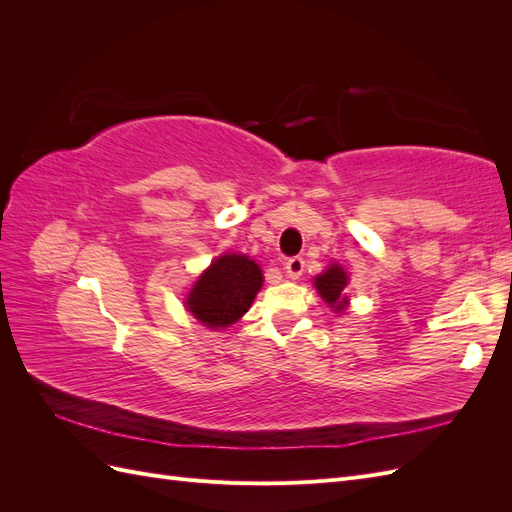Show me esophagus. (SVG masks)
Returning <instances> with one entry per match:
<instances>
[{"instance_id":"34e87169","label":"esophagus","mask_w":512,"mask_h":512,"mask_svg":"<svg viewBox=\"0 0 512 512\" xmlns=\"http://www.w3.org/2000/svg\"><path fill=\"white\" fill-rule=\"evenodd\" d=\"M303 269H305V260L301 256H292L284 262V271L288 277H292V280H297V277L303 275Z\"/></svg>"}]
</instances>
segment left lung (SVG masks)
I'll list each match as a JSON object with an SVG mask.
<instances>
[{
  "mask_svg": "<svg viewBox=\"0 0 512 512\" xmlns=\"http://www.w3.org/2000/svg\"><path fill=\"white\" fill-rule=\"evenodd\" d=\"M316 290L320 292V297L327 301L335 312H344L346 309V297H344V288L348 284V275L339 265H331L322 275L316 277Z\"/></svg>",
  "mask_w": 512,
  "mask_h": 512,
  "instance_id": "8db88e82",
  "label": "left lung"
}]
</instances>
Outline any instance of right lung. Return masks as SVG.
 Masks as SVG:
<instances>
[{
    "label": "right lung",
    "mask_w": 512,
    "mask_h": 512,
    "mask_svg": "<svg viewBox=\"0 0 512 512\" xmlns=\"http://www.w3.org/2000/svg\"><path fill=\"white\" fill-rule=\"evenodd\" d=\"M260 286L262 271L254 260L224 254L198 277L185 305L207 327L224 329L250 309Z\"/></svg>",
    "instance_id": "add662e5"
}]
</instances>
